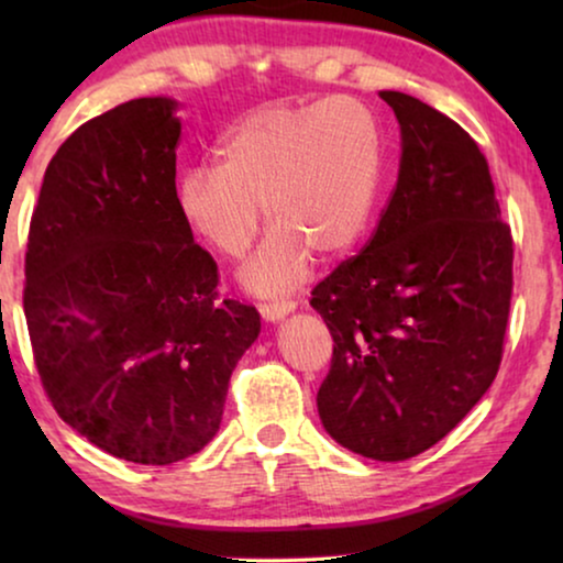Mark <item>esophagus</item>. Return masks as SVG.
<instances>
[{"mask_svg": "<svg viewBox=\"0 0 563 563\" xmlns=\"http://www.w3.org/2000/svg\"><path fill=\"white\" fill-rule=\"evenodd\" d=\"M295 307H297L295 299H264V302L258 305V310L266 320H279V318H284V314H289L291 310H295Z\"/></svg>", "mask_w": 563, "mask_h": 563, "instance_id": "34e87169", "label": "esophagus"}]
</instances>
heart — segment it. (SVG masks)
Wrapping results in <instances>:
<instances>
[{"instance_id": "1", "label": "heart", "mask_w": 563, "mask_h": 563, "mask_svg": "<svg viewBox=\"0 0 563 563\" xmlns=\"http://www.w3.org/2000/svg\"><path fill=\"white\" fill-rule=\"evenodd\" d=\"M379 172V122L364 102H279L243 114L222 135L220 158L191 164L176 205L184 222L230 258L251 249L266 212L276 228L245 282L276 291L302 279L312 251L330 258L358 243Z\"/></svg>"}]
</instances>
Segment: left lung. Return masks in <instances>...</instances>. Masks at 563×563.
<instances>
[{
  "label": "left lung",
  "instance_id": "8db88e82",
  "mask_svg": "<svg viewBox=\"0 0 563 563\" xmlns=\"http://www.w3.org/2000/svg\"><path fill=\"white\" fill-rule=\"evenodd\" d=\"M402 161L364 251L312 289L333 335L322 426L343 449L405 461L451 433L499 372L512 299V233L489 164L459 122L382 91Z\"/></svg>",
  "mask_w": 563,
  "mask_h": 563
}]
</instances>
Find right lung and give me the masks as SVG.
I'll list each match as a JSON object with an SVG mask.
<instances>
[{"label": "right lung", "mask_w": 563, "mask_h": 563, "mask_svg": "<svg viewBox=\"0 0 563 563\" xmlns=\"http://www.w3.org/2000/svg\"><path fill=\"white\" fill-rule=\"evenodd\" d=\"M176 102L84 122L45 168L25 253L30 345L58 418L112 456L166 466L218 433L258 310L220 295L176 205Z\"/></svg>", "instance_id": "right-lung-1"}]
</instances>
